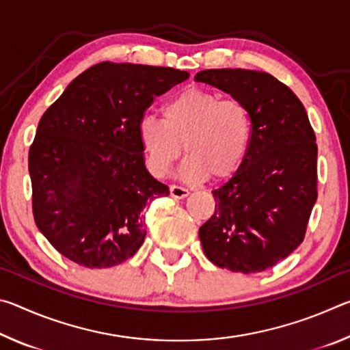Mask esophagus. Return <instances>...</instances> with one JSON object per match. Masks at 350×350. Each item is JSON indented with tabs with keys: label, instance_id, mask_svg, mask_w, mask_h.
<instances>
[{
	"label": "esophagus",
	"instance_id": "obj_1",
	"mask_svg": "<svg viewBox=\"0 0 350 350\" xmlns=\"http://www.w3.org/2000/svg\"><path fill=\"white\" fill-rule=\"evenodd\" d=\"M189 194L187 188H182L179 185H171L170 187V196L173 199H185Z\"/></svg>",
	"mask_w": 350,
	"mask_h": 350
}]
</instances>
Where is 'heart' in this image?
I'll list each match as a JSON object with an SVG mask.
<instances>
[{
	"instance_id": "b5f03b06",
	"label": "heart",
	"mask_w": 350,
	"mask_h": 350,
	"mask_svg": "<svg viewBox=\"0 0 350 350\" xmlns=\"http://www.w3.org/2000/svg\"><path fill=\"white\" fill-rule=\"evenodd\" d=\"M137 134L146 165L157 177L167 176L185 150L180 176L188 182L232 177L244 162L252 142V117L241 102L188 88L162 108V120L140 118Z\"/></svg>"
}]
</instances>
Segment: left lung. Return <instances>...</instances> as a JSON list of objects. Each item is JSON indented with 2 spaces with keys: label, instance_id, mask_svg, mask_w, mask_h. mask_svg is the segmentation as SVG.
<instances>
[{
  "label": "left lung",
  "instance_id": "obj_1",
  "mask_svg": "<svg viewBox=\"0 0 350 350\" xmlns=\"http://www.w3.org/2000/svg\"><path fill=\"white\" fill-rule=\"evenodd\" d=\"M194 80L230 94L252 117L247 156L213 191L216 208L199 228L200 244L217 267L264 271L304 239L318 196L315 133L299 98L267 72L206 69Z\"/></svg>",
  "mask_w": 350,
  "mask_h": 350
}]
</instances>
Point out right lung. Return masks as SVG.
Instances as JSON below:
<instances>
[{
	"label": "right lung",
	"instance_id": "right-lung-1",
	"mask_svg": "<svg viewBox=\"0 0 350 350\" xmlns=\"http://www.w3.org/2000/svg\"><path fill=\"white\" fill-rule=\"evenodd\" d=\"M185 70L98 63L69 83L29 150L35 224L63 256L88 269L125 262L144 244L142 211L170 189L148 173L137 125Z\"/></svg>",
	"mask_w": 350,
	"mask_h": 350
}]
</instances>
